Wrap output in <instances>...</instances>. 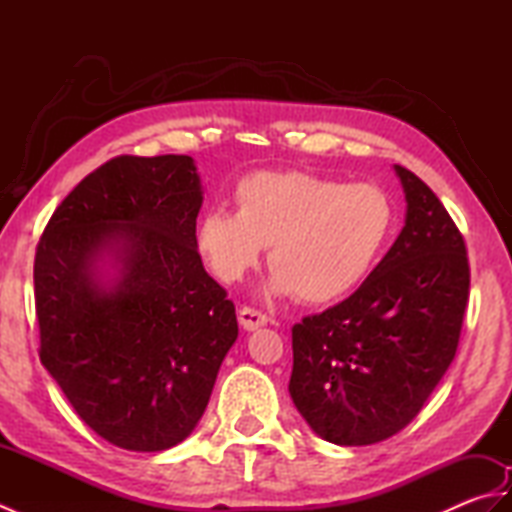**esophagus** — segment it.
Segmentation results:
<instances>
[{"instance_id": "esophagus-1", "label": "esophagus", "mask_w": 512, "mask_h": 512, "mask_svg": "<svg viewBox=\"0 0 512 512\" xmlns=\"http://www.w3.org/2000/svg\"><path fill=\"white\" fill-rule=\"evenodd\" d=\"M239 323L244 325V330H257L262 328V325L268 323V317L262 312V310H255L250 306H244L242 310H239Z\"/></svg>"}]
</instances>
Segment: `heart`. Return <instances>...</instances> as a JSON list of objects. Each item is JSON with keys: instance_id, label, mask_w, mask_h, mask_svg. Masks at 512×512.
Instances as JSON below:
<instances>
[{"instance_id": "b5f03b06", "label": "heart", "mask_w": 512, "mask_h": 512, "mask_svg": "<svg viewBox=\"0 0 512 512\" xmlns=\"http://www.w3.org/2000/svg\"><path fill=\"white\" fill-rule=\"evenodd\" d=\"M239 211L211 209L198 248L222 281H239L270 246L273 295L310 306L334 303L363 286L396 235L394 198L378 184L262 171L237 184Z\"/></svg>"}]
</instances>
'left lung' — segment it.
<instances>
[{"instance_id":"left-lung-1","label":"left lung","mask_w":512,"mask_h":512,"mask_svg":"<svg viewBox=\"0 0 512 512\" xmlns=\"http://www.w3.org/2000/svg\"><path fill=\"white\" fill-rule=\"evenodd\" d=\"M407 198L398 239L345 301L292 328L290 396L323 440L363 447L418 416L460 343L471 268L438 195L396 165Z\"/></svg>"}]
</instances>
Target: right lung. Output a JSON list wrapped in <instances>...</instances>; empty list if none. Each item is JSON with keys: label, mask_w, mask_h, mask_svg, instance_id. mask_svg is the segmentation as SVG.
Returning <instances> with one entry per match:
<instances>
[{"label": "right lung", "mask_w": 512, "mask_h": 512, "mask_svg": "<svg viewBox=\"0 0 512 512\" xmlns=\"http://www.w3.org/2000/svg\"><path fill=\"white\" fill-rule=\"evenodd\" d=\"M189 156H118L68 193L37 244L39 358L79 418L116 447L165 451L202 418L237 339L195 239ZM119 277L107 287L98 264Z\"/></svg>", "instance_id": "obj_1"}]
</instances>
